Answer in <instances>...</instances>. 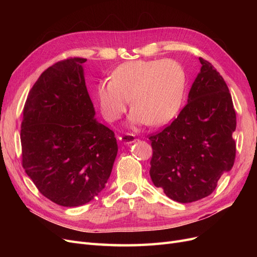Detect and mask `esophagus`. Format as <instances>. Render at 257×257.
<instances>
[{
	"label": "esophagus",
	"instance_id": "34e87169",
	"mask_svg": "<svg viewBox=\"0 0 257 257\" xmlns=\"http://www.w3.org/2000/svg\"><path fill=\"white\" fill-rule=\"evenodd\" d=\"M119 139H120V141H121L122 143L126 144V145L132 144V143H134V142L136 141L135 136H134L133 134H128V133H125L124 135H122L121 137H119Z\"/></svg>",
	"mask_w": 257,
	"mask_h": 257
}]
</instances>
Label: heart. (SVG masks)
Returning a JSON list of instances; mask_svg holds the SVG:
<instances>
[{"instance_id": "obj_1", "label": "heart", "mask_w": 257, "mask_h": 257, "mask_svg": "<svg viewBox=\"0 0 257 257\" xmlns=\"http://www.w3.org/2000/svg\"><path fill=\"white\" fill-rule=\"evenodd\" d=\"M185 88L186 73L178 61L138 60L121 64L112 79L100 81L97 97L108 121L119 119L132 102V123L163 125L180 109Z\"/></svg>"}]
</instances>
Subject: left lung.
Returning <instances> with one entry per match:
<instances>
[{"label":"left lung","mask_w":257,"mask_h":257,"mask_svg":"<svg viewBox=\"0 0 257 257\" xmlns=\"http://www.w3.org/2000/svg\"><path fill=\"white\" fill-rule=\"evenodd\" d=\"M199 62L188 104L168 126L149 136L152 182L183 204L209 196L236 158V112L228 87L210 62Z\"/></svg>","instance_id":"left-lung-1"}]
</instances>
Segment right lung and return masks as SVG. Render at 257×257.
<instances>
[{"mask_svg":"<svg viewBox=\"0 0 257 257\" xmlns=\"http://www.w3.org/2000/svg\"><path fill=\"white\" fill-rule=\"evenodd\" d=\"M85 61L68 58L48 67L23 107L22 167L41 194L63 207L97 196L118 153L113 132L94 118Z\"/></svg>","mask_w":257,"mask_h":257,"instance_id":"right-lung-1","label":"right lung"}]
</instances>
